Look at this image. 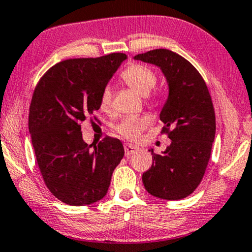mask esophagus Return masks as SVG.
I'll return each instance as SVG.
<instances>
[{"instance_id": "obj_1", "label": "esophagus", "mask_w": 252, "mask_h": 252, "mask_svg": "<svg viewBox=\"0 0 252 252\" xmlns=\"http://www.w3.org/2000/svg\"><path fill=\"white\" fill-rule=\"evenodd\" d=\"M138 150L136 145L133 144H129V143H126V144H124V151H126V157H129V156H131L132 154H135V152Z\"/></svg>"}]
</instances>
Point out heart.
Instances as JSON below:
<instances>
[{
	"mask_svg": "<svg viewBox=\"0 0 252 252\" xmlns=\"http://www.w3.org/2000/svg\"><path fill=\"white\" fill-rule=\"evenodd\" d=\"M122 80L141 95H148L157 85V75L143 63H131L121 74ZM111 103V91L104 87L100 95V109L108 111ZM149 126V119L144 116H126L115 126L123 138L136 141Z\"/></svg>",
	"mask_w": 252,
	"mask_h": 252,
	"instance_id": "obj_1",
	"label": "heart"
}]
</instances>
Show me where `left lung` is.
I'll use <instances>...</instances> for the list:
<instances>
[{
	"mask_svg": "<svg viewBox=\"0 0 252 252\" xmlns=\"http://www.w3.org/2000/svg\"><path fill=\"white\" fill-rule=\"evenodd\" d=\"M133 58L160 68L168 85L159 117L172 142L160 155L149 150L152 166L143 173V184L159 199H184L201 183L211 158L216 130L211 94L196 68L176 52L158 49Z\"/></svg>",
	"mask_w": 252,
	"mask_h": 252,
	"instance_id": "obj_1",
	"label": "left lung"
}]
</instances>
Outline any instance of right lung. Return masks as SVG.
Returning <instances> with one entry per match:
<instances>
[{
	"instance_id": "add662e5",
	"label": "right lung",
	"mask_w": 252,
	"mask_h": 252,
	"mask_svg": "<svg viewBox=\"0 0 252 252\" xmlns=\"http://www.w3.org/2000/svg\"><path fill=\"white\" fill-rule=\"evenodd\" d=\"M124 53L56 63L34 88L29 131L44 183L71 206L101 200L124 156L120 139L106 137L92 150L82 139L86 117L100 109V95L124 60Z\"/></svg>"
}]
</instances>
